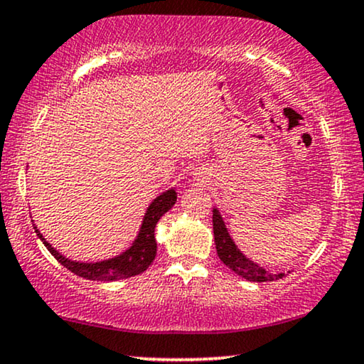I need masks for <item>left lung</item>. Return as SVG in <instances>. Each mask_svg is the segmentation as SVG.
Instances as JSON below:
<instances>
[{"label":"left lung","mask_w":364,"mask_h":364,"mask_svg":"<svg viewBox=\"0 0 364 364\" xmlns=\"http://www.w3.org/2000/svg\"><path fill=\"white\" fill-rule=\"evenodd\" d=\"M213 232H215V245L220 259L225 263L231 271H235L236 274H240L241 278L248 281H274L283 278L284 273H271V271L261 268L256 263H253L250 258L241 253L238 246L235 245V241L231 240L228 228L223 221V218L218 211V208L213 210Z\"/></svg>","instance_id":"8db88e82"}]
</instances>
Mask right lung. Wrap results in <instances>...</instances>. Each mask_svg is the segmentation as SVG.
I'll return each mask as SVG.
<instances>
[{
	"mask_svg": "<svg viewBox=\"0 0 364 364\" xmlns=\"http://www.w3.org/2000/svg\"><path fill=\"white\" fill-rule=\"evenodd\" d=\"M176 203V191L168 190L161 193L153 200L151 205L148 206L146 213H144L141 228L136 240L133 245L123 253L114 256V258L96 261V263H81V261H73L70 258H65L60 251H56L53 246L45 240L40 230L35 226V231L38 238L43 241L48 251L60 261V263L85 279L93 281H116L136 276L143 271L148 269V266L153 263L154 256H156V238H154V228L164 213L169 211Z\"/></svg>",
	"mask_w": 364,
	"mask_h": 364,
	"instance_id": "right-lung-1",
	"label": "right lung"
}]
</instances>
